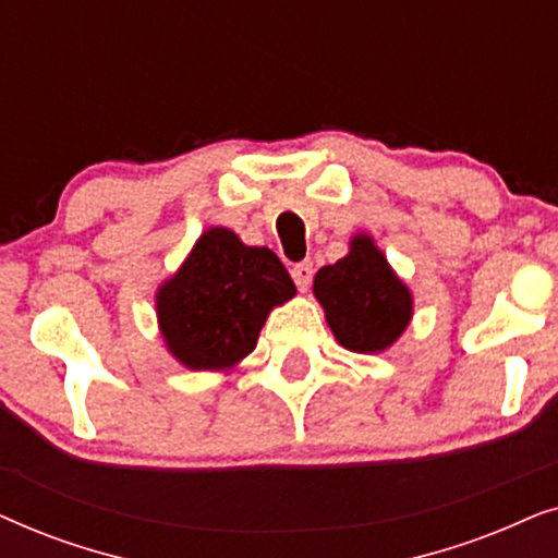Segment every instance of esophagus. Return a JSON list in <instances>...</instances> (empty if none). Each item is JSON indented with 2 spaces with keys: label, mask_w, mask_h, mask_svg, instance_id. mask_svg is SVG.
<instances>
[{
  "label": "esophagus",
  "mask_w": 558,
  "mask_h": 558,
  "mask_svg": "<svg viewBox=\"0 0 558 558\" xmlns=\"http://www.w3.org/2000/svg\"><path fill=\"white\" fill-rule=\"evenodd\" d=\"M312 274H315V269H312L310 262H302V264L292 266V279H294V284H296V289H300V292H307V289H310Z\"/></svg>",
  "instance_id": "obj_1"
}]
</instances>
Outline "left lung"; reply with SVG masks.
Returning a JSON list of instances; mask_svg holds the SVG:
<instances>
[{
  "label": "left lung",
  "instance_id": "8db88e82",
  "mask_svg": "<svg viewBox=\"0 0 558 558\" xmlns=\"http://www.w3.org/2000/svg\"><path fill=\"white\" fill-rule=\"evenodd\" d=\"M312 294L335 340L353 353H384L414 317V294L368 233H355L348 254L315 274Z\"/></svg>",
  "mask_w": 558,
  "mask_h": 558
}]
</instances>
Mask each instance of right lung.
Wrapping results in <instances>:
<instances>
[{
	"instance_id": "1",
	"label": "right lung",
	"mask_w": 558,
	"mask_h": 558,
	"mask_svg": "<svg viewBox=\"0 0 558 558\" xmlns=\"http://www.w3.org/2000/svg\"><path fill=\"white\" fill-rule=\"evenodd\" d=\"M296 294L279 256L223 226L201 233L180 269L157 287L167 353L190 371H233L254 353L269 312Z\"/></svg>"
}]
</instances>
